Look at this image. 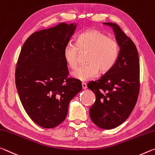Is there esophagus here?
<instances>
[{
  "label": "esophagus",
  "instance_id": "esophagus-1",
  "mask_svg": "<svg viewBox=\"0 0 155 155\" xmlns=\"http://www.w3.org/2000/svg\"><path fill=\"white\" fill-rule=\"evenodd\" d=\"M82 89H84V90L87 89V84L84 83V82H82Z\"/></svg>",
  "mask_w": 155,
  "mask_h": 155
}]
</instances>
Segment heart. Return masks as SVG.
<instances>
[{"label":"heart","mask_w":155,"mask_h":155,"mask_svg":"<svg viewBox=\"0 0 155 155\" xmlns=\"http://www.w3.org/2000/svg\"><path fill=\"white\" fill-rule=\"evenodd\" d=\"M80 51H88L87 65L80 66L71 75L75 79L87 81L99 73L106 72L115 64L119 54V45L115 40L96 29H88L78 37L76 45L68 42L64 48V60L71 68L78 64Z\"/></svg>","instance_id":"1"}]
</instances>
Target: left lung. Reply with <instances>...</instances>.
<instances>
[{
    "label": "left lung",
    "mask_w": 155,
    "mask_h": 155,
    "mask_svg": "<svg viewBox=\"0 0 155 155\" xmlns=\"http://www.w3.org/2000/svg\"><path fill=\"white\" fill-rule=\"evenodd\" d=\"M103 24L113 28L120 50L113 67L87 87L96 97L89 110L91 120L99 128L109 130L124 123L135 107L140 68L137 49L132 40L117 24Z\"/></svg>",
    "instance_id": "8db88e82"
}]
</instances>
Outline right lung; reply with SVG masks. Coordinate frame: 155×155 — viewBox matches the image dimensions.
I'll use <instances>...</instances> for the list:
<instances>
[{"instance_id":"1","label":"right lung","mask_w":155,"mask_h":155,"mask_svg":"<svg viewBox=\"0 0 155 155\" xmlns=\"http://www.w3.org/2000/svg\"><path fill=\"white\" fill-rule=\"evenodd\" d=\"M76 26L61 22L35 32L20 51L15 73L18 93L27 115L42 128L62 123L71 100L82 89L81 81L67 78L63 54Z\"/></svg>"}]
</instances>
